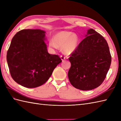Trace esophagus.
<instances>
[{
    "mask_svg": "<svg viewBox=\"0 0 121 121\" xmlns=\"http://www.w3.org/2000/svg\"><path fill=\"white\" fill-rule=\"evenodd\" d=\"M60 58H61V60H62L63 61L64 60H65V56H64V55H60Z\"/></svg>",
    "mask_w": 121,
    "mask_h": 121,
    "instance_id": "esophagus-1",
    "label": "esophagus"
}]
</instances>
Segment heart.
Masks as SVG:
<instances>
[{
	"mask_svg": "<svg viewBox=\"0 0 121 121\" xmlns=\"http://www.w3.org/2000/svg\"><path fill=\"white\" fill-rule=\"evenodd\" d=\"M79 37L72 32L63 31L56 34L53 37V40H50L49 46L57 49L58 45L61 47L62 51L65 53L69 54L76 49L78 44Z\"/></svg>",
	"mask_w": 121,
	"mask_h": 121,
	"instance_id": "1",
	"label": "heart"
}]
</instances>
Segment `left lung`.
Listing matches in <instances>:
<instances>
[{
    "label": "left lung",
    "instance_id": "8db88e82",
    "mask_svg": "<svg viewBox=\"0 0 121 121\" xmlns=\"http://www.w3.org/2000/svg\"><path fill=\"white\" fill-rule=\"evenodd\" d=\"M71 63L68 76L71 85L80 90H91L100 86L111 63L107 42L93 29L78 45L68 58Z\"/></svg>",
    "mask_w": 121,
    "mask_h": 121
}]
</instances>
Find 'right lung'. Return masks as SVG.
Returning a JSON list of instances; mask_svg holds the SVG:
<instances>
[{
	"mask_svg": "<svg viewBox=\"0 0 121 121\" xmlns=\"http://www.w3.org/2000/svg\"><path fill=\"white\" fill-rule=\"evenodd\" d=\"M45 31L23 29L13 37L7 54L11 76L18 84L27 88L46 82L61 60L48 53Z\"/></svg>",
	"mask_w": 121,
	"mask_h": 121,
	"instance_id": "add662e5",
	"label": "right lung"
}]
</instances>
